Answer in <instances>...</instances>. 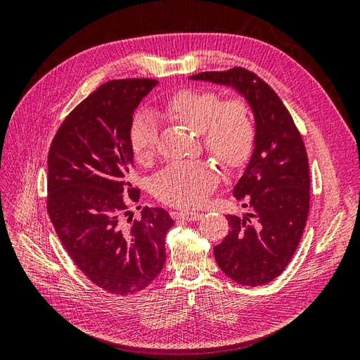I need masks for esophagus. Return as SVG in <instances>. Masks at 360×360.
<instances>
[{"label": "esophagus", "mask_w": 360, "mask_h": 360, "mask_svg": "<svg viewBox=\"0 0 360 360\" xmlns=\"http://www.w3.org/2000/svg\"><path fill=\"white\" fill-rule=\"evenodd\" d=\"M179 217H180V219H183V221L195 222V221L201 219L202 214L198 213V212H188V210H184V212H180V213H179Z\"/></svg>", "instance_id": "esophagus-1"}]
</instances>
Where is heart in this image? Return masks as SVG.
Masks as SVG:
<instances>
[{
	"label": "heart",
	"mask_w": 360,
	"mask_h": 360,
	"mask_svg": "<svg viewBox=\"0 0 360 360\" xmlns=\"http://www.w3.org/2000/svg\"><path fill=\"white\" fill-rule=\"evenodd\" d=\"M158 115L198 132L205 153L225 169L242 167L252 155L255 122L242 97L219 101V94L212 90L181 89L163 101ZM129 147L141 165L153 160L158 127L148 115L139 114L130 124ZM214 183L216 171L209 163H179L159 174L153 191L165 204L191 207L200 204Z\"/></svg>",
	"instance_id": "heart-1"
}]
</instances>
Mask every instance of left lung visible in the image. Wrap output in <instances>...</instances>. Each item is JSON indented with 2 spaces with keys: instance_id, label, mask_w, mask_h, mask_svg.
<instances>
[{
  "instance_id": "left-lung-1",
  "label": "left lung",
  "mask_w": 360,
  "mask_h": 360,
  "mask_svg": "<svg viewBox=\"0 0 360 360\" xmlns=\"http://www.w3.org/2000/svg\"><path fill=\"white\" fill-rule=\"evenodd\" d=\"M191 79L234 86L254 111L255 148L233 191L249 213L226 216L230 231L213 250L217 266L237 284L264 285L288 266L308 219L307 148L285 105L254 72L233 68Z\"/></svg>"
}]
</instances>
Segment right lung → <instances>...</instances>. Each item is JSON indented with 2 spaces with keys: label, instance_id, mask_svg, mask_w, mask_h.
<instances>
[{
  "label": "right lung",
  "instance_id": "add662e5",
  "mask_svg": "<svg viewBox=\"0 0 360 360\" xmlns=\"http://www.w3.org/2000/svg\"><path fill=\"white\" fill-rule=\"evenodd\" d=\"M156 79L108 81L64 118L48 153L46 209L73 263L94 285L126 296L144 290L165 264L174 221L144 207L132 219L129 130Z\"/></svg>",
  "mask_w": 360,
  "mask_h": 360
}]
</instances>
